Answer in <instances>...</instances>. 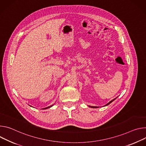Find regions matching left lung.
Masks as SVG:
<instances>
[{"label": "left lung", "instance_id": "8db88e82", "mask_svg": "<svg viewBox=\"0 0 146 146\" xmlns=\"http://www.w3.org/2000/svg\"><path fill=\"white\" fill-rule=\"evenodd\" d=\"M118 98V97H117V98H115V99H113V100H112L111 101H110L109 103H108L107 104H106L104 106H108V104H110V103H111L113 101H114V100H115L117 98ZM89 107H90V108H99V107H97V106H88Z\"/></svg>", "mask_w": 146, "mask_h": 146}]
</instances>
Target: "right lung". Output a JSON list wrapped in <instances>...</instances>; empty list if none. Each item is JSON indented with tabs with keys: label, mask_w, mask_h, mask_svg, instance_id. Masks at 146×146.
Here are the masks:
<instances>
[{
	"label": "right lung",
	"mask_w": 146,
	"mask_h": 146,
	"mask_svg": "<svg viewBox=\"0 0 146 146\" xmlns=\"http://www.w3.org/2000/svg\"><path fill=\"white\" fill-rule=\"evenodd\" d=\"M54 105V104H53ZM53 105H52V106H48V107H46V108H43V110H45V109H47V108H50V107H52Z\"/></svg>",
	"instance_id": "obj_1"
}]
</instances>
